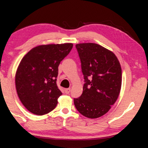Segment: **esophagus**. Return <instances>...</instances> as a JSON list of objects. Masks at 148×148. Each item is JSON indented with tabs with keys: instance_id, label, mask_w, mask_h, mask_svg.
Wrapping results in <instances>:
<instances>
[{
	"instance_id": "34e87169",
	"label": "esophagus",
	"mask_w": 148,
	"mask_h": 148,
	"mask_svg": "<svg viewBox=\"0 0 148 148\" xmlns=\"http://www.w3.org/2000/svg\"><path fill=\"white\" fill-rule=\"evenodd\" d=\"M64 91L66 94H69L70 91H71V89H70V88H67V89H65Z\"/></svg>"
}]
</instances>
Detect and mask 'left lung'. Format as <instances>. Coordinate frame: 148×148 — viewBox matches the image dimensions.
<instances>
[{"mask_svg":"<svg viewBox=\"0 0 148 148\" xmlns=\"http://www.w3.org/2000/svg\"><path fill=\"white\" fill-rule=\"evenodd\" d=\"M85 83L81 97L74 99L79 112L90 119L105 114L115 103L122 85V69L116 55L95 43L76 45Z\"/></svg>","mask_w":148,"mask_h":148,"instance_id":"8db88e82","label":"left lung"}]
</instances>
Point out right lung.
Returning a JSON list of instances; mask_svg holds the SVG:
<instances>
[{
	"instance_id": "add662e5",
	"label": "right lung",
	"mask_w": 148,
	"mask_h": 148,
	"mask_svg": "<svg viewBox=\"0 0 148 148\" xmlns=\"http://www.w3.org/2000/svg\"><path fill=\"white\" fill-rule=\"evenodd\" d=\"M72 47L71 43L37 46L21 59L15 82L18 96L30 112L44 115L57 105L62 95L56 85L58 67Z\"/></svg>"
}]
</instances>
